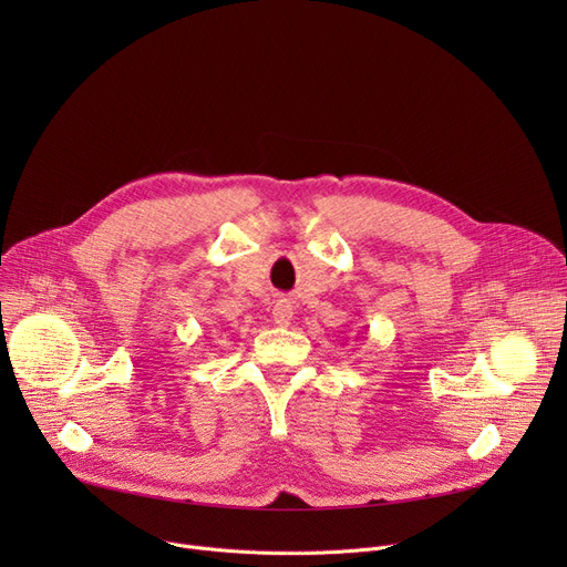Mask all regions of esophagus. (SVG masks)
I'll return each mask as SVG.
<instances>
[{
  "instance_id": "esophagus-1",
  "label": "esophagus",
  "mask_w": 567,
  "mask_h": 567,
  "mask_svg": "<svg viewBox=\"0 0 567 567\" xmlns=\"http://www.w3.org/2000/svg\"><path fill=\"white\" fill-rule=\"evenodd\" d=\"M291 317H293V306L287 299H280L274 308V321L278 326H282V329H287V326L291 323Z\"/></svg>"
}]
</instances>
